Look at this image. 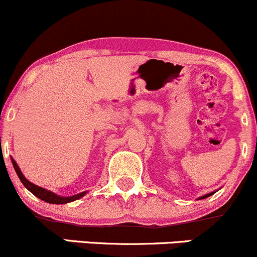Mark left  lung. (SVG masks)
<instances>
[{
    "label": "left lung",
    "mask_w": 257,
    "mask_h": 257,
    "mask_svg": "<svg viewBox=\"0 0 257 257\" xmlns=\"http://www.w3.org/2000/svg\"><path fill=\"white\" fill-rule=\"evenodd\" d=\"M214 193H216V191H213V192H210V193H208V194H204V196H202V197H199L198 199H204V198H208V197H210V196H213Z\"/></svg>",
    "instance_id": "left-lung-1"
}]
</instances>
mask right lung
<instances>
[{
  "instance_id": "add662e5",
  "label": "right lung",
  "mask_w": 257,
  "mask_h": 257,
  "mask_svg": "<svg viewBox=\"0 0 257 257\" xmlns=\"http://www.w3.org/2000/svg\"><path fill=\"white\" fill-rule=\"evenodd\" d=\"M12 163H13L14 170H16L18 178L20 179V181L23 182V185H24L25 187L28 188V190L30 191V192H31L32 194H35V196H36L37 198L42 199V200H44V202L51 203V204H66V203L73 202V200H77V199H79V198H82V197L87 194V191H84V192H81V193H78V194H75V196H71V197L59 196V194L52 192V191L46 190V188L40 187V186L32 184V182L29 181V180L26 179L24 175H23V173H22V170H20L19 166H18L17 162L14 161L13 158H12Z\"/></svg>"
}]
</instances>
